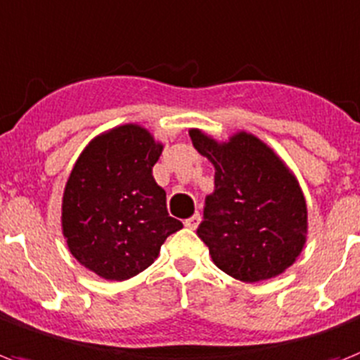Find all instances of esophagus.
<instances>
[{"instance_id":"esophagus-1","label":"esophagus","mask_w":360,"mask_h":360,"mask_svg":"<svg viewBox=\"0 0 360 360\" xmlns=\"http://www.w3.org/2000/svg\"><path fill=\"white\" fill-rule=\"evenodd\" d=\"M198 223H200V215L198 214H195V215H191V217H188V219L184 221V225L188 226V229H191V230H195L198 226Z\"/></svg>"}]
</instances>
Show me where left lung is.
Masks as SVG:
<instances>
[{
    "label": "left lung",
    "instance_id": "obj_1",
    "mask_svg": "<svg viewBox=\"0 0 360 360\" xmlns=\"http://www.w3.org/2000/svg\"><path fill=\"white\" fill-rule=\"evenodd\" d=\"M189 137L215 167V191L197 229L215 266L243 283L281 275L299 257L307 232V204L294 174L245 131L225 145L198 130Z\"/></svg>",
    "mask_w": 360,
    "mask_h": 360
}]
</instances>
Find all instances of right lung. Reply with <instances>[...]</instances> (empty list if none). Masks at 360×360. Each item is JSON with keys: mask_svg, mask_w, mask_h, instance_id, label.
I'll return each instance as SVG.
<instances>
[{"mask_svg": "<svg viewBox=\"0 0 360 360\" xmlns=\"http://www.w3.org/2000/svg\"><path fill=\"white\" fill-rule=\"evenodd\" d=\"M163 146L141 126H119L83 150L63 195V234L79 264L108 281L150 266L182 223L152 176Z\"/></svg>", "mask_w": 360, "mask_h": 360, "instance_id": "1", "label": "right lung"}]
</instances>
